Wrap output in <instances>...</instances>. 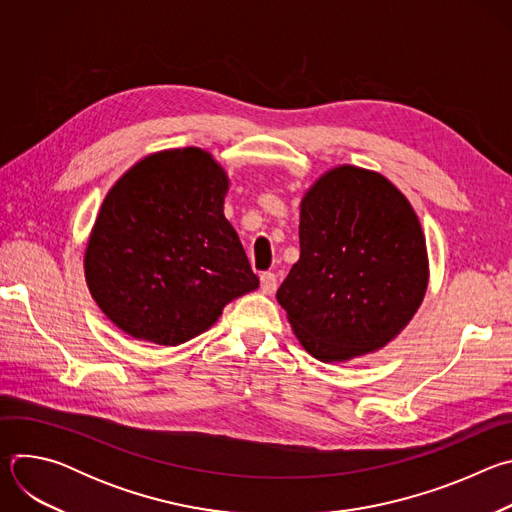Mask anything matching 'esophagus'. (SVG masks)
<instances>
[{
    "instance_id": "1",
    "label": "esophagus",
    "mask_w": 512,
    "mask_h": 512,
    "mask_svg": "<svg viewBox=\"0 0 512 512\" xmlns=\"http://www.w3.org/2000/svg\"><path fill=\"white\" fill-rule=\"evenodd\" d=\"M261 289H263V294H273V291L277 289V275L271 271L261 273Z\"/></svg>"
}]
</instances>
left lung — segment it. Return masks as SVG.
<instances>
[{"label": "left lung", "instance_id": "8db88e82", "mask_svg": "<svg viewBox=\"0 0 512 512\" xmlns=\"http://www.w3.org/2000/svg\"><path fill=\"white\" fill-rule=\"evenodd\" d=\"M425 287L421 225L387 178L342 166L310 188L300 259L277 302L312 356L336 362L385 346L413 318Z\"/></svg>", "mask_w": 512, "mask_h": 512}]
</instances>
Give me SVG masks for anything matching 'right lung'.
<instances>
[{"mask_svg":"<svg viewBox=\"0 0 512 512\" xmlns=\"http://www.w3.org/2000/svg\"><path fill=\"white\" fill-rule=\"evenodd\" d=\"M229 182L198 148L137 162L109 190L85 255L89 289L133 338L178 346L259 287L223 214Z\"/></svg>","mask_w":512,"mask_h":512,"instance_id":"right-lung-1","label":"right lung"}]
</instances>
